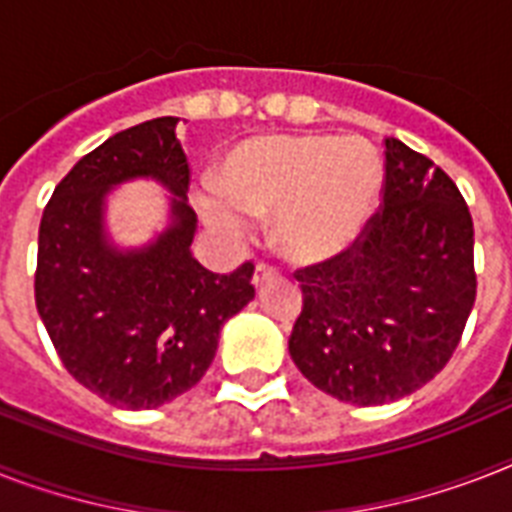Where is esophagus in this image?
<instances>
[{
  "mask_svg": "<svg viewBox=\"0 0 512 512\" xmlns=\"http://www.w3.org/2000/svg\"><path fill=\"white\" fill-rule=\"evenodd\" d=\"M276 265H271V263H257L255 265V276H252V281H255V287L260 289L265 284V281H271V279H276Z\"/></svg>",
  "mask_w": 512,
  "mask_h": 512,
  "instance_id": "1",
  "label": "esophagus"
}]
</instances>
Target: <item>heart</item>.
I'll return each mask as SVG.
<instances>
[{
  "instance_id": "obj_1",
  "label": "heart",
  "mask_w": 512,
  "mask_h": 512,
  "mask_svg": "<svg viewBox=\"0 0 512 512\" xmlns=\"http://www.w3.org/2000/svg\"><path fill=\"white\" fill-rule=\"evenodd\" d=\"M220 196L201 212L217 231L241 236L247 217L276 212L273 236L297 263H324L356 244L382 191L372 146L332 135H265L244 140L220 167Z\"/></svg>"
}]
</instances>
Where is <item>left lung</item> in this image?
Listing matches in <instances>:
<instances>
[{
    "label": "left lung",
    "mask_w": 512,
    "mask_h": 512,
    "mask_svg": "<svg viewBox=\"0 0 512 512\" xmlns=\"http://www.w3.org/2000/svg\"><path fill=\"white\" fill-rule=\"evenodd\" d=\"M289 356L319 390L380 406L430 382L476 303L473 217L428 156L385 138L382 204L345 252L295 271Z\"/></svg>",
    "instance_id": "left-lung-1"
}]
</instances>
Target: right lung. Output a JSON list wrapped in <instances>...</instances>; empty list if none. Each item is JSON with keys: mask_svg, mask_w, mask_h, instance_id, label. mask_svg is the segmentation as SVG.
Listing matches in <instances>:
<instances>
[{"mask_svg": "<svg viewBox=\"0 0 512 512\" xmlns=\"http://www.w3.org/2000/svg\"><path fill=\"white\" fill-rule=\"evenodd\" d=\"M175 127V116H162L116 132L55 185L39 223L36 311L68 374L119 409H156L191 390L225 321L255 297L252 263L212 273L191 255V170ZM132 176L176 193L173 223L148 248L119 253L102 207Z\"/></svg>", "mask_w": 512, "mask_h": 512, "instance_id": "1", "label": "right lung"}]
</instances>
